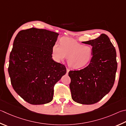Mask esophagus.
<instances>
[{
  "label": "esophagus",
  "instance_id": "esophagus-1",
  "mask_svg": "<svg viewBox=\"0 0 126 126\" xmlns=\"http://www.w3.org/2000/svg\"><path fill=\"white\" fill-rule=\"evenodd\" d=\"M69 70H70V69H69V68H67V73H69Z\"/></svg>",
  "mask_w": 126,
  "mask_h": 126
}]
</instances>
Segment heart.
<instances>
[{
  "mask_svg": "<svg viewBox=\"0 0 126 126\" xmlns=\"http://www.w3.org/2000/svg\"><path fill=\"white\" fill-rule=\"evenodd\" d=\"M59 45L56 43L52 47V55L57 61L68 58V64L73 69H79L90 63L93 57L92 47L84 46L71 38H61Z\"/></svg>",
  "mask_w": 126,
  "mask_h": 126,
  "instance_id": "1",
  "label": "heart"
}]
</instances>
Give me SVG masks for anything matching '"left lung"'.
I'll return each mask as SVG.
<instances>
[{
	"label": "left lung",
	"instance_id": "obj_1",
	"mask_svg": "<svg viewBox=\"0 0 126 126\" xmlns=\"http://www.w3.org/2000/svg\"><path fill=\"white\" fill-rule=\"evenodd\" d=\"M83 43L92 46L93 57L85 68L69 71V88L75 102L91 105L101 100L112 88L117 68L116 52L104 33Z\"/></svg>",
	"mask_w": 126,
	"mask_h": 126
}]
</instances>
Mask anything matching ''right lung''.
<instances>
[{"label":"right lung","mask_w":126,"mask_h":126,"mask_svg":"<svg viewBox=\"0 0 126 126\" xmlns=\"http://www.w3.org/2000/svg\"><path fill=\"white\" fill-rule=\"evenodd\" d=\"M58 35L32 27L20 31L14 41L9 74L16 93L29 104L51 102L54 85L67 72L64 65L52 58V47Z\"/></svg>","instance_id":"1"}]
</instances>
